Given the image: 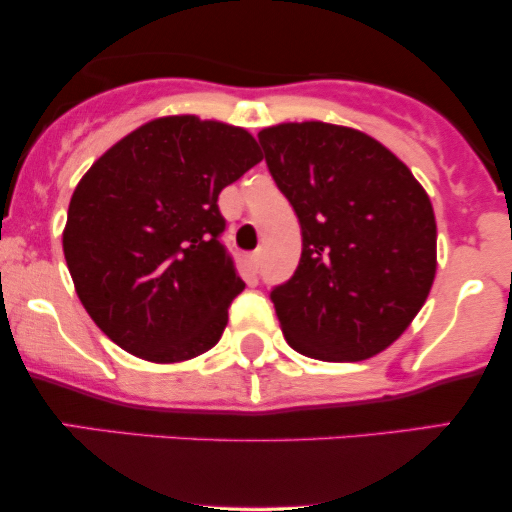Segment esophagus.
<instances>
[{
	"instance_id": "1",
	"label": "esophagus",
	"mask_w": 512,
	"mask_h": 512,
	"mask_svg": "<svg viewBox=\"0 0 512 512\" xmlns=\"http://www.w3.org/2000/svg\"><path fill=\"white\" fill-rule=\"evenodd\" d=\"M260 262H262V252L260 250L252 252V255H250V267L257 269V267H260Z\"/></svg>"
}]
</instances>
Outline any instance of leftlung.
<instances>
[{
  "label": "left lung",
  "instance_id": "8db88e82",
  "mask_svg": "<svg viewBox=\"0 0 512 512\" xmlns=\"http://www.w3.org/2000/svg\"><path fill=\"white\" fill-rule=\"evenodd\" d=\"M301 223V262L272 291L291 349L363 361L402 337L436 279V214L421 182L366 132L281 122L260 134Z\"/></svg>",
  "mask_w": 512,
  "mask_h": 512
}]
</instances>
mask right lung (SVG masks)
Here are the masks:
<instances>
[{
  "instance_id": "add662e5",
  "label": "right lung",
  "mask_w": 512,
  "mask_h": 512,
  "mask_svg": "<svg viewBox=\"0 0 512 512\" xmlns=\"http://www.w3.org/2000/svg\"><path fill=\"white\" fill-rule=\"evenodd\" d=\"M262 161L248 129L197 115L144 122L86 170L64 260L91 320L127 354L190 361L221 339L245 289L219 243V195Z\"/></svg>"
}]
</instances>
